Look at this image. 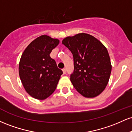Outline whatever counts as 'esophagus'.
I'll use <instances>...</instances> for the list:
<instances>
[{
    "instance_id": "esophagus-1",
    "label": "esophagus",
    "mask_w": 132,
    "mask_h": 132,
    "mask_svg": "<svg viewBox=\"0 0 132 132\" xmlns=\"http://www.w3.org/2000/svg\"><path fill=\"white\" fill-rule=\"evenodd\" d=\"M63 74L65 75V74H66V68H63Z\"/></svg>"
}]
</instances>
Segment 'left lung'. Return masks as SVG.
Here are the masks:
<instances>
[{
  "label": "left lung",
  "instance_id": "obj_1",
  "mask_svg": "<svg viewBox=\"0 0 132 132\" xmlns=\"http://www.w3.org/2000/svg\"><path fill=\"white\" fill-rule=\"evenodd\" d=\"M62 43L73 56L70 80L75 88L85 97L99 95L108 84L112 71L107 48L93 36L84 33L65 38Z\"/></svg>",
  "mask_w": 132,
  "mask_h": 132
}]
</instances>
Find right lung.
<instances>
[{
  "label": "right lung",
  "mask_w": 132,
  "mask_h": 132,
  "mask_svg": "<svg viewBox=\"0 0 132 132\" xmlns=\"http://www.w3.org/2000/svg\"><path fill=\"white\" fill-rule=\"evenodd\" d=\"M60 41L42 35L30 43L19 63V76L25 90L35 99L44 100L55 90L63 74L50 56Z\"/></svg>",
  "instance_id": "right-lung-1"
}]
</instances>
